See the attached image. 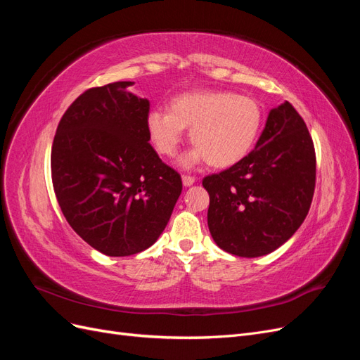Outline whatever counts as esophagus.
I'll return each mask as SVG.
<instances>
[{
  "instance_id": "1",
  "label": "esophagus",
  "mask_w": 360,
  "mask_h": 360,
  "mask_svg": "<svg viewBox=\"0 0 360 360\" xmlns=\"http://www.w3.org/2000/svg\"><path fill=\"white\" fill-rule=\"evenodd\" d=\"M181 181H183V186H192V184L195 183V177L192 176H181Z\"/></svg>"
}]
</instances>
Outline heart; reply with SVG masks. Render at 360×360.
<instances>
[{"instance_id":"obj_1","label":"heart","mask_w":360,"mask_h":360,"mask_svg":"<svg viewBox=\"0 0 360 360\" xmlns=\"http://www.w3.org/2000/svg\"><path fill=\"white\" fill-rule=\"evenodd\" d=\"M263 110L252 97L230 90H197L177 94L168 103V112L155 110L147 117V130L162 156L172 158L189 130L195 146L181 159L183 167L207 160L213 168H230L242 162L254 148Z\"/></svg>"}]
</instances>
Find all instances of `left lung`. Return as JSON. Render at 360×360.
I'll list each match as a JSON object with an SVG mask.
<instances>
[{
  "mask_svg": "<svg viewBox=\"0 0 360 360\" xmlns=\"http://www.w3.org/2000/svg\"><path fill=\"white\" fill-rule=\"evenodd\" d=\"M202 186L217 246L246 258L274 252L299 230L314 197L315 150L303 118L290 102L270 110L255 148Z\"/></svg>",
  "mask_w": 360,
  "mask_h": 360,
  "instance_id": "1",
  "label": "left lung"
}]
</instances>
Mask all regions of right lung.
<instances>
[{"label": "right lung", "instance_id": "obj_1", "mask_svg": "<svg viewBox=\"0 0 360 360\" xmlns=\"http://www.w3.org/2000/svg\"><path fill=\"white\" fill-rule=\"evenodd\" d=\"M130 81L84 91L61 117L51 153L52 184L69 225L108 257L153 245L169 221L181 177L150 146V102Z\"/></svg>", "mask_w": 360, "mask_h": 360}]
</instances>
